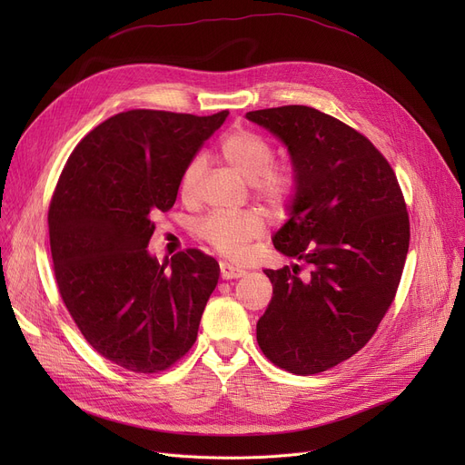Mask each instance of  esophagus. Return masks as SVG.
Masks as SVG:
<instances>
[{"label":"esophagus","mask_w":465,"mask_h":465,"mask_svg":"<svg viewBox=\"0 0 465 465\" xmlns=\"http://www.w3.org/2000/svg\"><path fill=\"white\" fill-rule=\"evenodd\" d=\"M220 275H223V279L230 281V279H239V277H245L247 272L241 270V267H235L233 263L230 262H220Z\"/></svg>","instance_id":"esophagus-1"}]
</instances>
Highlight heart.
<instances>
[{
	"mask_svg": "<svg viewBox=\"0 0 465 465\" xmlns=\"http://www.w3.org/2000/svg\"><path fill=\"white\" fill-rule=\"evenodd\" d=\"M218 154L232 169L247 179L256 195L265 202H284L294 190V171L288 165H270L273 146L265 137L251 130H232L218 144ZM202 175V160L193 158L183 171L181 193L190 198ZM263 216L258 211L211 213L205 216L198 232L211 245L230 258H242L249 242L263 232Z\"/></svg>",
	"mask_w": 465,
	"mask_h": 465,
	"instance_id": "1",
	"label": "heart"
}]
</instances>
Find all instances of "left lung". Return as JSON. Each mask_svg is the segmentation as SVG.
Listing matches in <instances>:
<instances>
[{"label": "left lung", "mask_w": 465, "mask_h": 465, "mask_svg": "<svg viewBox=\"0 0 465 465\" xmlns=\"http://www.w3.org/2000/svg\"><path fill=\"white\" fill-rule=\"evenodd\" d=\"M275 135L294 171L275 249L311 265L263 270L273 298L256 324L263 354L296 375L349 360L392 305L409 251V216L394 169L373 143L305 105L247 113Z\"/></svg>", "instance_id": "left-lung-1"}]
</instances>
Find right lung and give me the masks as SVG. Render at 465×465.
Instances as JSON below:
<instances>
[{"mask_svg": "<svg viewBox=\"0 0 465 465\" xmlns=\"http://www.w3.org/2000/svg\"><path fill=\"white\" fill-rule=\"evenodd\" d=\"M135 109L71 153L48 209L62 300L88 343L137 373L167 370L198 337L218 262L200 251L158 263L156 211L173 207L184 167L228 118Z\"/></svg>", "mask_w": 465, "mask_h": 465, "instance_id": "1", "label": "right lung"}]
</instances>
